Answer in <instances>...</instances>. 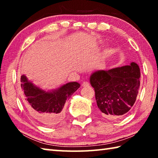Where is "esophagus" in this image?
Listing matches in <instances>:
<instances>
[{
    "mask_svg": "<svg viewBox=\"0 0 158 158\" xmlns=\"http://www.w3.org/2000/svg\"><path fill=\"white\" fill-rule=\"evenodd\" d=\"M82 86L83 87H89V83L87 81H84L82 83Z\"/></svg>",
    "mask_w": 158,
    "mask_h": 158,
    "instance_id": "obj_1",
    "label": "esophagus"
}]
</instances>
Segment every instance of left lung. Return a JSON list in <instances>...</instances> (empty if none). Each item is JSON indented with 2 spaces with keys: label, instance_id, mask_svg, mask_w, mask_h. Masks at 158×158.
<instances>
[{
  "label": "left lung",
  "instance_id": "obj_1",
  "mask_svg": "<svg viewBox=\"0 0 158 158\" xmlns=\"http://www.w3.org/2000/svg\"><path fill=\"white\" fill-rule=\"evenodd\" d=\"M140 76L139 67L135 63L91 74L90 82L102 116L115 119L128 113L137 99Z\"/></svg>",
  "mask_w": 158,
  "mask_h": 158
}]
</instances>
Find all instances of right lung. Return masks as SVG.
Wrapping results in <instances>:
<instances>
[{"mask_svg": "<svg viewBox=\"0 0 158 158\" xmlns=\"http://www.w3.org/2000/svg\"><path fill=\"white\" fill-rule=\"evenodd\" d=\"M21 87L29 113L42 124L53 126L63 119L64 105L80 87V84L69 82L57 90L47 92L36 87L25 75H22Z\"/></svg>", "mask_w": 158, "mask_h": 158, "instance_id": "1", "label": "right lung"}]
</instances>
